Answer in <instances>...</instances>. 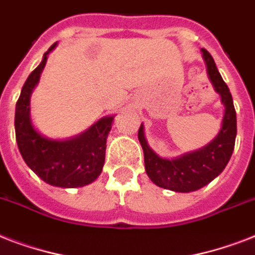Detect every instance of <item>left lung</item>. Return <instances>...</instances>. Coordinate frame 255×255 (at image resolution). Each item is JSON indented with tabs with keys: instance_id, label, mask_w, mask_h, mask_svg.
Returning <instances> with one entry per match:
<instances>
[{
	"instance_id": "obj_1",
	"label": "left lung",
	"mask_w": 255,
	"mask_h": 255,
	"mask_svg": "<svg viewBox=\"0 0 255 255\" xmlns=\"http://www.w3.org/2000/svg\"><path fill=\"white\" fill-rule=\"evenodd\" d=\"M201 53L209 81L216 92L220 94L225 107L221 129L217 136L200 149L188 152L174 159H165L160 157L148 145L143 124L137 132V137L143 147L144 164L148 177L160 188L180 193H189L200 189L225 169L233 153L237 135V116L229 87L222 79L221 74L218 73L213 57L205 49H201Z\"/></svg>"
}]
</instances>
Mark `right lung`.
Returning <instances> with one entry per match:
<instances>
[{"mask_svg": "<svg viewBox=\"0 0 255 255\" xmlns=\"http://www.w3.org/2000/svg\"><path fill=\"white\" fill-rule=\"evenodd\" d=\"M30 74L15 104V139L22 159L27 167L49 185L59 188H81L95 181L102 173L106 157V143L114 116H104L79 135L70 139H50L34 127L30 116V96L39 82L47 55Z\"/></svg>", "mask_w": 255, "mask_h": 255, "instance_id": "right-lung-1", "label": "right lung"}]
</instances>
